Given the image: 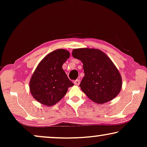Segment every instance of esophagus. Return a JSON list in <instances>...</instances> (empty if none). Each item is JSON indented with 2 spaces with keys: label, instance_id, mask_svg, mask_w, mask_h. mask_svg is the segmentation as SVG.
Listing matches in <instances>:
<instances>
[{
  "label": "esophagus",
  "instance_id": "34e87169",
  "mask_svg": "<svg viewBox=\"0 0 147 147\" xmlns=\"http://www.w3.org/2000/svg\"><path fill=\"white\" fill-rule=\"evenodd\" d=\"M74 84H75V85H78V84H80V80L79 79H76L74 81Z\"/></svg>",
  "mask_w": 147,
  "mask_h": 147
}]
</instances>
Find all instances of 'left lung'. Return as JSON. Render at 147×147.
I'll return each instance as SVG.
<instances>
[{
	"label": "left lung",
	"mask_w": 147,
	"mask_h": 147,
	"mask_svg": "<svg viewBox=\"0 0 147 147\" xmlns=\"http://www.w3.org/2000/svg\"><path fill=\"white\" fill-rule=\"evenodd\" d=\"M73 57L82 61L84 76L80 87L90 100L98 104L109 102L121 91V76L112 61L98 49H77Z\"/></svg>",
	"instance_id": "8db88e82"
}]
</instances>
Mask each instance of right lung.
Masks as SVG:
<instances>
[{"mask_svg":"<svg viewBox=\"0 0 147 147\" xmlns=\"http://www.w3.org/2000/svg\"><path fill=\"white\" fill-rule=\"evenodd\" d=\"M69 57L68 51L58 49L38 64L30 79V90L41 104L53 106L63 98L68 88L74 85L62 68Z\"/></svg>","mask_w":147,"mask_h":147,"instance_id":"1","label":"right lung"}]
</instances>
